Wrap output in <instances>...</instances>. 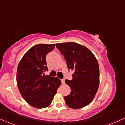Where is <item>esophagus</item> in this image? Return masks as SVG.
Here are the masks:
<instances>
[{
	"label": "esophagus",
	"instance_id": "esophagus-1",
	"mask_svg": "<svg viewBox=\"0 0 125 125\" xmlns=\"http://www.w3.org/2000/svg\"><path fill=\"white\" fill-rule=\"evenodd\" d=\"M61 81H62V84H64L65 83V82H64V79L61 80Z\"/></svg>",
	"mask_w": 125,
	"mask_h": 125
}]
</instances>
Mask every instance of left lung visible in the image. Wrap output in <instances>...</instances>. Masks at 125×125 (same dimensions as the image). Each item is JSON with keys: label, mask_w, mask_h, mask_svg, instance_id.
<instances>
[{"label": "left lung", "mask_w": 125, "mask_h": 125, "mask_svg": "<svg viewBox=\"0 0 125 125\" xmlns=\"http://www.w3.org/2000/svg\"><path fill=\"white\" fill-rule=\"evenodd\" d=\"M66 61L67 67L73 70L71 81L65 82L71 89L64 97L66 104L73 109L88 105L92 101L100 84V70L97 58L86 46L76 42L56 43Z\"/></svg>", "instance_id": "left-lung-1"}]
</instances>
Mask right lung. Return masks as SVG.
<instances>
[{
    "mask_svg": "<svg viewBox=\"0 0 125 125\" xmlns=\"http://www.w3.org/2000/svg\"><path fill=\"white\" fill-rule=\"evenodd\" d=\"M55 44H37L27 51L20 61L17 70V83L20 93L28 104L45 108L52 103L61 81L57 77L45 76L48 70L46 55Z\"/></svg>",
    "mask_w": 125,
    "mask_h": 125,
    "instance_id": "1",
    "label": "right lung"
}]
</instances>
